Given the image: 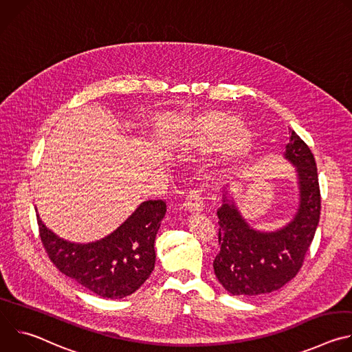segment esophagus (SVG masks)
I'll return each instance as SVG.
<instances>
[{
	"label": "esophagus",
	"mask_w": 352,
	"mask_h": 352,
	"mask_svg": "<svg viewBox=\"0 0 352 352\" xmlns=\"http://www.w3.org/2000/svg\"><path fill=\"white\" fill-rule=\"evenodd\" d=\"M185 208L192 210V212H196V210H202V206H204V197H202V193L199 192V189L196 188H192L188 195H186V200H185Z\"/></svg>",
	"instance_id": "1"
}]
</instances>
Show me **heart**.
<instances>
[{"label": "heart", "mask_w": 352, "mask_h": 352, "mask_svg": "<svg viewBox=\"0 0 352 352\" xmlns=\"http://www.w3.org/2000/svg\"><path fill=\"white\" fill-rule=\"evenodd\" d=\"M235 132L234 124L228 121H217L216 124L210 125V138L214 140H226Z\"/></svg>", "instance_id": "b5f03b06"}]
</instances>
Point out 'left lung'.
Listing matches in <instances>:
<instances>
[{
  "mask_svg": "<svg viewBox=\"0 0 352 352\" xmlns=\"http://www.w3.org/2000/svg\"><path fill=\"white\" fill-rule=\"evenodd\" d=\"M285 157L296 167L300 190L298 212L287 227L276 232L255 231L226 197L217 212L220 252L213 269L232 295H263L285 285L302 267L314 241L322 202L316 162L309 146L291 129Z\"/></svg>",
  "mask_w": 352,
  "mask_h": 352,
  "instance_id": "left-lung-1",
  "label": "left lung"
}]
</instances>
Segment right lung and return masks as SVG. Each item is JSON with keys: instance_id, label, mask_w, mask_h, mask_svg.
<instances>
[{"instance_id": "add662e5", "label": "right lung", "mask_w": 352, "mask_h": 352, "mask_svg": "<svg viewBox=\"0 0 352 352\" xmlns=\"http://www.w3.org/2000/svg\"><path fill=\"white\" fill-rule=\"evenodd\" d=\"M166 214L163 200H146L111 235L79 245L58 238L40 219L38 236L48 259L89 291L103 298L135 292L155 269V239Z\"/></svg>"}]
</instances>
